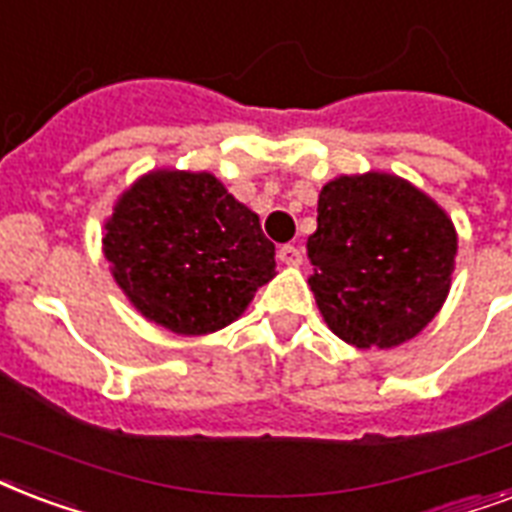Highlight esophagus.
Instances as JSON below:
<instances>
[{
    "mask_svg": "<svg viewBox=\"0 0 512 512\" xmlns=\"http://www.w3.org/2000/svg\"><path fill=\"white\" fill-rule=\"evenodd\" d=\"M279 260H282L284 265H303V249L295 247V244H284L282 249H279Z\"/></svg>",
    "mask_w": 512,
    "mask_h": 512,
    "instance_id": "1",
    "label": "esophagus"
}]
</instances>
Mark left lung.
<instances>
[{"mask_svg":"<svg viewBox=\"0 0 512 512\" xmlns=\"http://www.w3.org/2000/svg\"><path fill=\"white\" fill-rule=\"evenodd\" d=\"M459 236L446 209L389 171L341 174L319 190L308 236L319 314L357 349H395L438 317Z\"/></svg>","mask_w":512,"mask_h":512,"instance_id":"8db88e82","label":"left lung"}]
</instances>
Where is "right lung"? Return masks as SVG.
I'll return each instance as SVG.
<instances>
[{
    "label": "right lung",
    "instance_id": "add662e5",
    "mask_svg": "<svg viewBox=\"0 0 512 512\" xmlns=\"http://www.w3.org/2000/svg\"><path fill=\"white\" fill-rule=\"evenodd\" d=\"M101 252L128 303L177 335L228 327L276 276L260 217L212 171L142 174L117 195Z\"/></svg>",
    "mask_w": 512,
    "mask_h": 512
}]
</instances>
